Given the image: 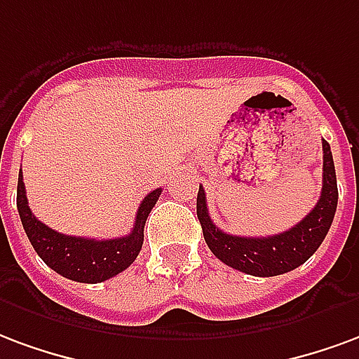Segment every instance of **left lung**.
<instances>
[{"instance_id":"left-lung-1","label":"left lung","mask_w":359,"mask_h":359,"mask_svg":"<svg viewBox=\"0 0 359 359\" xmlns=\"http://www.w3.org/2000/svg\"><path fill=\"white\" fill-rule=\"evenodd\" d=\"M323 143V185L318 205L297 226L271 237H239L229 235L214 226L206 208V195L203 185L197 195V216L203 235L212 255L229 268L256 277H273L298 268L310 258L325 239L333 224L339 189L331 147Z\"/></svg>"}]
</instances>
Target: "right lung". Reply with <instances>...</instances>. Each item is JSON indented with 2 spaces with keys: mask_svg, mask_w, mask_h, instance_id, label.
Instances as JSON below:
<instances>
[{
  "mask_svg": "<svg viewBox=\"0 0 359 359\" xmlns=\"http://www.w3.org/2000/svg\"><path fill=\"white\" fill-rule=\"evenodd\" d=\"M162 189H154L141 201L133 229L118 239H86L55 231L36 218L28 206L22 172H18L17 208L34 250L59 276L78 283H101L118 276L137 258L143 247V227Z\"/></svg>",
  "mask_w": 359,
  "mask_h": 359,
  "instance_id": "obj_1",
  "label": "right lung"
}]
</instances>
